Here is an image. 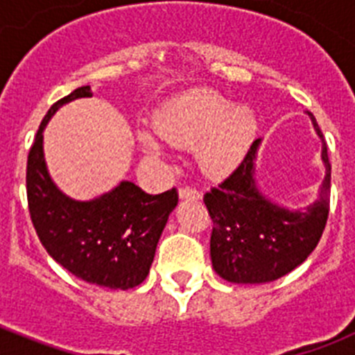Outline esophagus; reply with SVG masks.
I'll use <instances>...</instances> for the list:
<instances>
[{"mask_svg":"<svg viewBox=\"0 0 355 355\" xmlns=\"http://www.w3.org/2000/svg\"><path fill=\"white\" fill-rule=\"evenodd\" d=\"M200 193L197 188L192 187H183L180 190V199H199Z\"/></svg>","mask_w":355,"mask_h":355,"instance_id":"34e87169","label":"esophagus"}]
</instances>
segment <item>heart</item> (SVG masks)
I'll use <instances>...</instances> for the list:
<instances>
[{"label":"heart","mask_w":355,"mask_h":355,"mask_svg":"<svg viewBox=\"0 0 355 355\" xmlns=\"http://www.w3.org/2000/svg\"><path fill=\"white\" fill-rule=\"evenodd\" d=\"M163 142L178 147L199 144L200 165L211 174L227 172L240 162L252 144L258 121L247 106L234 103L215 90H192L165 106L155 122ZM146 150L158 155L159 142L142 135Z\"/></svg>","instance_id":"b5f03b06"}]
</instances>
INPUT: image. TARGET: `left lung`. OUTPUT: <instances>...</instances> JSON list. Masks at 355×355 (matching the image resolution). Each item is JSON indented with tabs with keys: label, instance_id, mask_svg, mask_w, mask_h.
Here are the masks:
<instances>
[{
	"label": "left lung",
	"instance_id": "left-lung-1",
	"mask_svg": "<svg viewBox=\"0 0 355 355\" xmlns=\"http://www.w3.org/2000/svg\"><path fill=\"white\" fill-rule=\"evenodd\" d=\"M307 115L322 139L325 165L320 196L313 205L306 209L283 208L259 192L254 159L261 139L250 146L233 174L205 193V205L213 220L209 240L213 268L229 283H272L302 265L318 245L329 216L331 163L316 119L311 112Z\"/></svg>",
	"mask_w": 355,
	"mask_h": 355
}]
</instances>
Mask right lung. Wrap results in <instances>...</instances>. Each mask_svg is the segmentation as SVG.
<instances>
[{
	"label": "right lung",
	"mask_w": 355,
	"mask_h": 355,
	"mask_svg": "<svg viewBox=\"0 0 355 355\" xmlns=\"http://www.w3.org/2000/svg\"><path fill=\"white\" fill-rule=\"evenodd\" d=\"M90 96L89 85L80 87L56 101L40 122L28 155V208L40 243L58 265L90 284L130 290L149 274L178 192L149 196L131 181L92 200H74L58 190L44 159V128L62 105Z\"/></svg>",
	"instance_id": "right-lung-1"
}]
</instances>
